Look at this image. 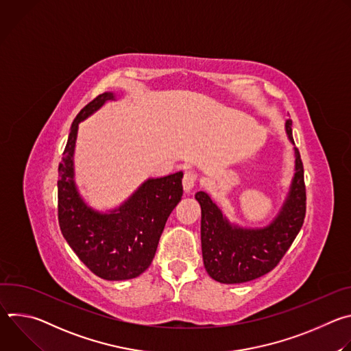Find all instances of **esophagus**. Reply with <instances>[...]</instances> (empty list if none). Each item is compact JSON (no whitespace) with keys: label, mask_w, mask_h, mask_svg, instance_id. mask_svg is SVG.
<instances>
[{"label":"esophagus","mask_w":351,"mask_h":351,"mask_svg":"<svg viewBox=\"0 0 351 351\" xmlns=\"http://www.w3.org/2000/svg\"><path fill=\"white\" fill-rule=\"evenodd\" d=\"M195 180H197V175L193 171H186L184 172V176H183V180H182L184 193H191V190L195 184Z\"/></svg>","instance_id":"obj_1"}]
</instances>
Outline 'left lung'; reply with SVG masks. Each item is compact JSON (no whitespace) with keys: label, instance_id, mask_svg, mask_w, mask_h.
Segmentation results:
<instances>
[{"label":"left lung","instance_id":"obj_1","mask_svg":"<svg viewBox=\"0 0 351 351\" xmlns=\"http://www.w3.org/2000/svg\"><path fill=\"white\" fill-rule=\"evenodd\" d=\"M286 134L294 144L291 119ZM294 175L283 206L264 228H243L229 222L206 191H197L202 207V250L208 275L217 282L233 285L254 280L272 271L294 241L306 217L304 168L294 147Z\"/></svg>","mask_w":351,"mask_h":351}]
</instances>
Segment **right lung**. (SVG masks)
Returning <instances> with one entry per match:
<instances>
[{
  "mask_svg": "<svg viewBox=\"0 0 351 351\" xmlns=\"http://www.w3.org/2000/svg\"><path fill=\"white\" fill-rule=\"evenodd\" d=\"M115 94L95 97L75 118L58 167V221L80 261L106 280H126L143 274L156 256L167 219L182 199L183 172L147 179L118 208L99 213L86 204L75 182L73 154L79 123Z\"/></svg>",
  "mask_w": 351,
  "mask_h": 351,
  "instance_id": "right-lung-1",
  "label": "right lung"
}]
</instances>
